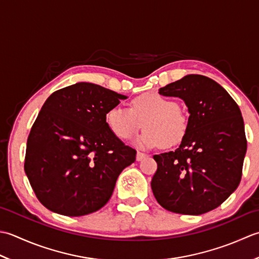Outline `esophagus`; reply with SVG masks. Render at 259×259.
Segmentation results:
<instances>
[{
	"label": "esophagus",
	"instance_id": "obj_1",
	"mask_svg": "<svg viewBox=\"0 0 259 259\" xmlns=\"http://www.w3.org/2000/svg\"><path fill=\"white\" fill-rule=\"evenodd\" d=\"M145 157H147V154H145V153H142V152L136 153V161H142L143 159H145Z\"/></svg>",
	"mask_w": 259,
	"mask_h": 259
}]
</instances>
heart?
Masks as SVG:
<instances>
[{
    "instance_id": "1",
    "label": "heart",
    "mask_w": 259,
    "mask_h": 259,
    "mask_svg": "<svg viewBox=\"0 0 259 259\" xmlns=\"http://www.w3.org/2000/svg\"><path fill=\"white\" fill-rule=\"evenodd\" d=\"M110 132L119 140L128 141L145 126L135 141L143 149H152L164 143L173 146L183 140L188 131V118L178 104L160 94L146 93L132 99L131 108L117 105L105 115Z\"/></svg>"
}]
</instances>
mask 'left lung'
<instances>
[{"mask_svg": "<svg viewBox=\"0 0 259 259\" xmlns=\"http://www.w3.org/2000/svg\"><path fill=\"white\" fill-rule=\"evenodd\" d=\"M189 109L188 131L176 151L154 155L153 194L163 208L202 214L223 203L239 186L247 140L240 109L212 79L188 75L160 88Z\"/></svg>", "mask_w": 259, "mask_h": 259, "instance_id": "obj_1", "label": "left lung"}]
</instances>
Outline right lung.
Masks as SVG:
<instances>
[{"mask_svg": "<svg viewBox=\"0 0 259 259\" xmlns=\"http://www.w3.org/2000/svg\"><path fill=\"white\" fill-rule=\"evenodd\" d=\"M126 96L78 82L51 94L31 127L24 171L39 201L54 212L79 217L103 208L136 151L105 122Z\"/></svg>", "mask_w": 259, "mask_h": 259, "instance_id": "obj_1", "label": "right lung"}]
</instances>
